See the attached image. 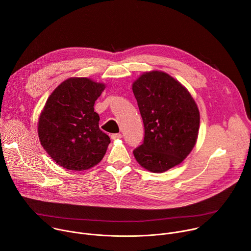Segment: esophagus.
Masks as SVG:
<instances>
[{"label": "esophagus", "mask_w": 251, "mask_h": 251, "mask_svg": "<svg viewBox=\"0 0 251 251\" xmlns=\"http://www.w3.org/2000/svg\"><path fill=\"white\" fill-rule=\"evenodd\" d=\"M111 139L112 140H116V139H120V138H122V135L120 134V133H115V134H111Z\"/></svg>", "instance_id": "esophagus-1"}]
</instances>
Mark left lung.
<instances>
[{
    "mask_svg": "<svg viewBox=\"0 0 251 251\" xmlns=\"http://www.w3.org/2000/svg\"><path fill=\"white\" fill-rule=\"evenodd\" d=\"M132 89L145 129L143 144L133 151L135 159L153 173L181 164L199 134L200 112L194 98L177 80L158 70L143 74Z\"/></svg>",
    "mask_w": 251,
    "mask_h": 251,
    "instance_id": "1",
    "label": "left lung"
}]
</instances>
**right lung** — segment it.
Masks as SVG:
<instances>
[{"mask_svg":"<svg viewBox=\"0 0 251 251\" xmlns=\"http://www.w3.org/2000/svg\"><path fill=\"white\" fill-rule=\"evenodd\" d=\"M105 84L86 77H71L50 95L39 119L41 144L59 166L83 171L97 165L110 143L99 129L94 103Z\"/></svg>","mask_w":251,"mask_h":251,"instance_id":"add662e5","label":"right lung"}]
</instances>
